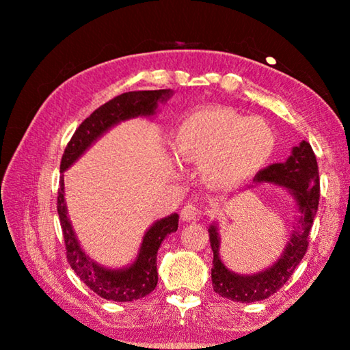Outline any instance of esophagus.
<instances>
[{"label":"esophagus","mask_w":350,"mask_h":350,"mask_svg":"<svg viewBox=\"0 0 350 350\" xmlns=\"http://www.w3.org/2000/svg\"><path fill=\"white\" fill-rule=\"evenodd\" d=\"M180 217H182V221H185V222L198 221V219L200 217V208L198 205L188 202L187 205H183V208L180 211Z\"/></svg>","instance_id":"34e87169"}]
</instances>
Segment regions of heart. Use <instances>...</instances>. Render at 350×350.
<instances>
[{
  "label": "heart",
  "instance_id": "b5f03b06",
  "mask_svg": "<svg viewBox=\"0 0 350 350\" xmlns=\"http://www.w3.org/2000/svg\"><path fill=\"white\" fill-rule=\"evenodd\" d=\"M177 161L202 163L204 179L232 188L258 173L273 151V133L264 120L227 108H208L183 118L173 134Z\"/></svg>",
  "mask_w": 350,
  "mask_h": 350
}]
</instances>
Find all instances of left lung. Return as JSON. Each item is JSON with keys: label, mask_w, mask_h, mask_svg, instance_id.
Instances as JSON below:
<instances>
[{"label": "left lung", "mask_w": 350, "mask_h": 350, "mask_svg": "<svg viewBox=\"0 0 350 350\" xmlns=\"http://www.w3.org/2000/svg\"><path fill=\"white\" fill-rule=\"evenodd\" d=\"M258 183H273L288 189L295 199L298 217L286 248L273 265L259 273L238 275L228 270L219 256L221 238L217 225H210V244L213 250L211 281L215 292L222 298L238 303H254L276 293L298 267L309 245V234L319 202V174L315 152L309 142L303 140L295 146L288 159L282 163L269 165L254 176Z\"/></svg>", "instance_id": "1"}]
</instances>
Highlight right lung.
Masks as SVG:
<instances>
[{
    "instance_id": "right-lung-1",
    "label": "right lung",
    "mask_w": 350,
    "mask_h": 350,
    "mask_svg": "<svg viewBox=\"0 0 350 350\" xmlns=\"http://www.w3.org/2000/svg\"><path fill=\"white\" fill-rule=\"evenodd\" d=\"M171 90L159 91H133L117 96L108 103L97 108L75 129L72 139L64 150L60 171H66L94 142L116 126L117 123L134 117H151L156 114L157 103L167 102L171 97ZM57 211L60 217L66 258L77 276L90 287L94 293L105 299L128 303L151 293L157 286V250L162 241L170 233H174L179 225V215H170L154 222L142 241L140 250L134 262L123 269H106L92 260L83 252L72 225L68 217L66 202H64V179L62 176L60 188L57 196Z\"/></svg>"
}]
</instances>
